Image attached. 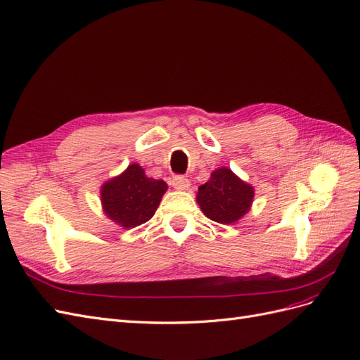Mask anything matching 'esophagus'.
I'll list each match as a JSON object with an SVG mask.
<instances>
[{
	"mask_svg": "<svg viewBox=\"0 0 360 360\" xmlns=\"http://www.w3.org/2000/svg\"><path fill=\"white\" fill-rule=\"evenodd\" d=\"M172 186L173 188H176L179 191H186L190 188V181L186 176H182V174H178V176H174L172 179Z\"/></svg>",
	"mask_w": 360,
	"mask_h": 360,
	"instance_id": "esophagus-1",
	"label": "esophagus"
}]
</instances>
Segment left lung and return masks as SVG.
Returning <instances> with one entry per match:
<instances>
[{
	"instance_id": "left-lung-1",
	"label": "left lung",
	"mask_w": 360,
	"mask_h": 360,
	"mask_svg": "<svg viewBox=\"0 0 360 360\" xmlns=\"http://www.w3.org/2000/svg\"><path fill=\"white\" fill-rule=\"evenodd\" d=\"M255 190L250 184L241 181L228 167L211 173L208 182L199 187L196 200L208 219L232 224L238 221L252 207Z\"/></svg>"
}]
</instances>
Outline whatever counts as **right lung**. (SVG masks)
<instances>
[{"label": "right lung", "mask_w": 360, "mask_h": 360, "mask_svg": "<svg viewBox=\"0 0 360 360\" xmlns=\"http://www.w3.org/2000/svg\"><path fill=\"white\" fill-rule=\"evenodd\" d=\"M167 184L148 178L139 164H131L119 176L101 187V202L110 220L122 228H136L152 219Z\"/></svg>", "instance_id": "obj_1"}]
</instances>
